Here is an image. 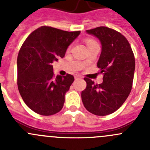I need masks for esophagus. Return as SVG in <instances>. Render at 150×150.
<instances>
[{"label":"esophagus","mask_w":150,"mask_h":150,"mask_svg":"<svg viewBox=\"0 0 150 150\" xmlns=\"http://www.w3.org/2000/svg\"><path fill=\"white\" fill-rule=\"evenodd\" d=\"M75 79H79V78H81V76L80 75H75Z\"/></svg>","instance_id":"obj_1"}]
</instances>
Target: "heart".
<instances>
[{"instance_id":"heart-1","label":"heart","mask_w":150,"mask_h":150,"mask_svg":"<svg viewBox=\"0 0 150 150\" xmlns=\"http://www.w3.org/2000/svg\"><path fill=\"white\" fill-rule=\"evenodd\" d=\"M93 42L95 41L93 40H92V39H87V40H86V45H88L90 44V43H93Z\"/></svg>"}]
</instances>
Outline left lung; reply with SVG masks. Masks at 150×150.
<instances>
[{"label":"left lung","instance_id":"left-lung-1","mask_svg":"<svg viewBox=\"0 0 150 150\" xmlns=\"http://www.w3.org/2000/svg\"><path fill=\"white\" fill-rule=\"evenodd\" d=\"M102 44L97 62L103 82L94 84L85 78L86 88L81 93L86 110L96 115L113 113L125 102L131 91L135 70V58L128 40L119 32L107 27L86 30Z\"/></svg>","mask_w":150,"mask_h":150}]
</instances>
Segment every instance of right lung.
Segmentation results:
<instances>
[{
	"mask_svg": "<svg viewBox=\"0 0 150 150\" xmlns=\"http://www.w3.org/2000/svg\"><path fill=\"white\" fill-rule=\"evenodd\" d=\"M81 32L42 26L27 38L17 57V86L30 109L41 115L59 112L74 81L72 75L54 77L53 62L63 58Z\"/></svg>",
	"mask_w": 150,
	"mask_h": 150,
	"instance_id": "obj_1",
	"label": "right lung"
}]
</instances>
